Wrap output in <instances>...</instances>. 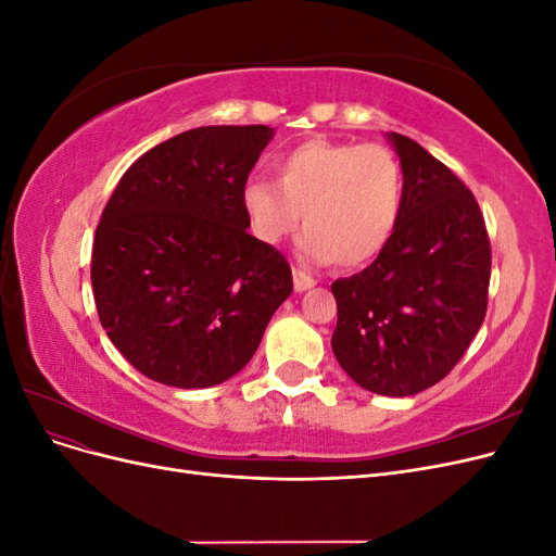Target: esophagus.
Returning a JSON list of instances; mask_svg holds the SVG:
<instances>
[{"instance_id": "34e87169", "label": "esophagus", "mask_w": 556, "mask_h": 556, "mask_svg": "<svg viewBox=\"0 0 556 556\" xmlns=\"http://www.w3.org/2000/svg\"><path fill=\"white\" fill-rule=\"evenodd\" d=\"M292 276H294V290L296 292H306V290H311L313 285H315V278L308 276L306 271H301V268H294Z\"/></svg>"}]
</instances>
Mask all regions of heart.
I'll list each match as a JSON object with an SVG mask.
<instances>
[{
    "mask_svg": "<svg viewBox=\"0 0 556 556\" xmlns=\"http://www.w3.org/2000/svg\"><path fill=\"white\" fill-rule=\"evenodd\" d=\"M276 182L250 178L241 208L252 237L278 245L308 227L299 248L313 262L357 268L374 262L399 225L406 180L396 155L376 143L301 141L274 164Z\"/></svg>",
    "mask_w": 556,
    "mask_h": 556,
    "instance_id": "b5f03b06",
    "label": "heart"
}]
</instances>
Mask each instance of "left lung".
<instances>
[{
  "mask_svg": "<svg viewBox=\"0 0 556 556\" xmlns=\"http://www.w3.org/2000/svg\"><path fill=\"white\" fill-rule=\"evenodd\" d=\"M406 197L390 243L364 271L331 282V350L364 390L410 396L443 380L486 313L492 248L476 197L396 131Z\"/></svg>",
  "mask_w": 556,
  "mask_h": 556,
  "instance_id": "8db88e82",
  "label": "left lung"
}]
</instances>
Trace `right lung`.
I'll return each instance as SVG.
<instances>
[{
    "instance_id": "obj_1",
    "label": "right lung",
    "mask_w": 556,
    "mask_h": 556,
    "mask_svg": "<svg viewBox=\"0 0 556 556\" xmlns=\"http://www.w3.org/2000/svg\"><path fill=\"white\" fill-rule=\"evenodd\" d=\"M266 125L197 127L150 148L117 182L92 245L111 343L146 378L204 390L252 359L292 294L290 264L248 233L241 188Z\"/></svg>"
}]
</instances>
